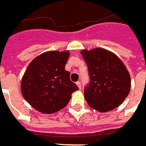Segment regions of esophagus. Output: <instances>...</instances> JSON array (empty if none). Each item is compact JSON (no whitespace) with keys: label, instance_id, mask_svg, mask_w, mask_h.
<instances>
[{"label":"esophagus","instance_id":"1","mask_svg":"<svg viewBox=\"0 0 146 146\" xmlns=\"http://www.w3.org/2000/svg\"><path fill=\"white\" fill-rule=\"evenodd\" d=\"M76 85H77L79 89H82V84H81L80 82H76Z\"/></svg>","mask_w":146,"mask_h":146}]
</instances>
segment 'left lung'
<instances>
[{"mask_svg":"<svg viewBox=\"0 0 146 146\" xmlns=\"http://www.w3.org/2000/svg\"><path fill=\"white\" fill-rule=\"evenodd\" d=\"M88 65L89 83L84 95L89 107L107 112L119 107L129 94L131 77L124 63L105 49L82 50Z\"/></svg>","mask_w":146,"mask_h":146,"instance_id":"1","label":"left lung"}]
</instances>
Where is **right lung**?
<instances>
[{"label": "right lung", "instance_id": "obj_1", "mask_svg": "<svg viewBox=\"0 0 146 146\" xmlns=\"http://www.w3.org/2000/svg\"><path fill=\"white\" fill-rule=\"evenodd\" d=\"M68 51H48L29 64L23 75L21 90L32 107L43 113L57 112L67 106L72 92L78 90L65 70Z\"/></svg>", "mask_w": 146, "mask_h": 146}]
</instances>
